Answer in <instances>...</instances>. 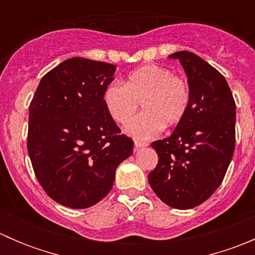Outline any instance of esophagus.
Listing matches in <instances>:
<instances>
[{
    "label": "esophagus",
    "mask_w": 255,
    "mask_h": 255,
    "mask_svg": "<svg viewBox=\"0 0 255 255\" xmlns=\"http://www.w3.org/2000/svg\"><path fill=\"white\" fill-rule=\"evenodd\" d=\"M149 143L148 142H143V140H134V146L135 149H139V148H144V146H148Z\"/></svg>",
    "instance_id": "1"
}]
</instances>
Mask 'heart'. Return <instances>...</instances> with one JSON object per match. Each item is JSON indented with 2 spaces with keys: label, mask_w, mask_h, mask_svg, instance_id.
<instances>
[{
  "label": "heart",
  "mask_w": 255,
  "mask_h": 255,
  "mask_svg": "<svg viewBox=\"0 0 255 255\" xmlns=\"http://www.w3.org/2000/svg\"><path fill=\"white\" fill-rule=\"evenodd\" d=\"M191 99L189 82L161 65H145L132 71L125 85L111 82L104 92V102L113 121L127 125L142 104L144 112L128 126V133L149 139L161 128L176 126L186 115Z\"/></svg>",
  "instance_id": "heart-1"
}]
</instances>
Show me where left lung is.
<instances>
[{"label":"left lung","instance_id":"obj_1","mask_svg":"<svg viewBox=\"0 0 255 255\" xmlns=\"http://www.w3.org/2000/svg\"><path fill=\"white\" fill-rule=\"evenodd\" d=\"M189 81L186 115L170 137L151 143L158 164L148 175L156 196L179 210L196 207L223 181L236 146V102L225 76L191 51H176Z\"/></svg>","mask_w":255,"mask_h":255}]
</instances>
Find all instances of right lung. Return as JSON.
Instances as JSON below:
<instances>
[{
    "mask_svg": "<svg viewBox=\"0 0 255 255\" xmlns=\"http://www.w3.org/2000/svg\"><path fill=\"white\" fill-rule=\"evenodd\" d=\"M116 65L71 58L45 74L29 105L27 149L35 177L58 204L86 208L101 201L120 163L132 154L104 102Z\"/></svg>",
    "mask_w": 255,
    "mask_h": 255,
    "instance_id": "add662e5",
    "label": "right lung"
}]
</instances>
